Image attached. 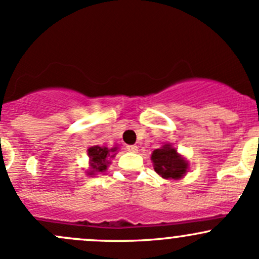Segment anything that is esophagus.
Listing matches in <instances>:
<instances>
[{"label": "esophagus", "mask_w": 259, "mask_h": 259, "mask_svg": "<svg viewBox=\"0 0 259 259\" xmlns=\"http://www.w3.org/2000/svg\"><path fill=\"white\" fill-rule=\"evenodd\" d=\"M126 150L130 152H138V146L137 145H127Z\"/></svg>", "instance_id": "34e87169"}]
</instances>
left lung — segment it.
I'll use <instances>...</instances> for the list:
<instances>
[{
    "label": "left lung",
    "instance_id": "left-lung-1",
    "mask_svg": "<svg viewBox=\"0 0 259 259\" xmlns=\"http://www.w3.org/2000/svg\"><path fill=\"white\" fill-rule=\"evenodd\" d=\"M151 161L157 175L166 180L182 179L190 168L187 160L170 143L155 149L151 154Z\"/></svg>",
    "mask_w": 259,
    "mask_h": 259
}]
</instances>
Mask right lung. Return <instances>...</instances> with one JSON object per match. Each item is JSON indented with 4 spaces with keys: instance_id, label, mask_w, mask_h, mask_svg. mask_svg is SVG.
<instances>
[{
    "instance_id": "obj_1",
    "label": "right lung",
    "mask_w": 259,
    "mask_h": 259,
    "mask_svg": "<svg viewBox=\"0 0 259 259\" xmlns=\"http://www.w3.org/2000/svg\"><path fill=\"white\" fill-rule=\"evenodd\" d=\"M118 148L108 149L105 146H91L88 149L89 156V171H87V175H98V172H105L108 166L111 164L110 160L116 155Z\"/></svg>"
}]
</instances>
